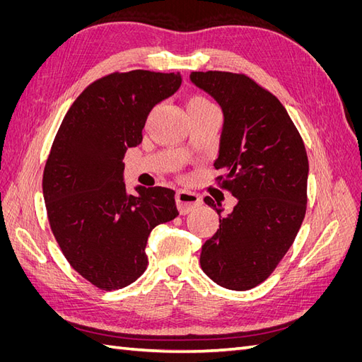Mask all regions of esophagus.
<instances>
[{
	"label": "esophagus",
	"instance_id": "1",
	"mask_svg": "<svg viewBox=\"0 0 362 362\" xmlns=\"http://www.w3.org/2000/svg\"><path fill=\"white\" fill-rule=\"evenodd\" d=\"M202 204L201 196L189 190H178L177 192V205L181 214H189L194 208H198Z\"/></svg>",
	"mask_w": 362,
	"mask_h": 362
}]
</instances>
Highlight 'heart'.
Returning a JSON list of instances; mask_svg holds the SVG:
<instances>
[{
    "instance_id": "b5f03b06",
    "label": "heart",
    "mask_w": 362,
    "mask_h": 362,
    "mask_svg": "<svg viewBox=\"0 0 362 362\" xmlns=\"http://www.w3.org/2000/svg\"><path fill=\"white\" fill-rule=\"evenodd\" d=\"M193 103H206V101L202 100V98H194V100L190 101V104H193Z\"/></svg>"
}]
</instances>
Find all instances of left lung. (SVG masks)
I'll list each match as a JSON object with an SVG mask.
<instances>
[{"mask_svg":"<svg viewBox=\"0 0 362 362\" xmlns=\"http://www.w3.org/2000/svg\"><path fill=\"white\" fill-rule=\"evenodd\" d=\"M190 81L221 105L223 124L214 168L237 198L201 252V267L221 287L243 291L275 270L298 235L306 210L308 157L300 134L276 96L249 76L208 71Z\"/></svg>","mask_w":362,"mask_h":362,"instance_id":"obj_1","label":"left lung"}]
</instances>
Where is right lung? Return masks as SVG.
Masks as SVG:
<instances>
[{"instance_id":"add662e5","label":"right lung","mask_w":362,"mask_h":362,"mask_svg":"<svg viewBox=\"0 0 362 362\" xmlns=\"http://www.w3.org/2000/svg\"><path fill=\"white\" fill-rule=\"evenodd\" d=\"M181 74L131 71L95 81L59 128L43 172L52 234L69 264L103 290L129 286L148 264L152 229L178 216L175 192H127L124 156L141 144L149 112L181 86Z\"/></svg>"}]
</instances>
